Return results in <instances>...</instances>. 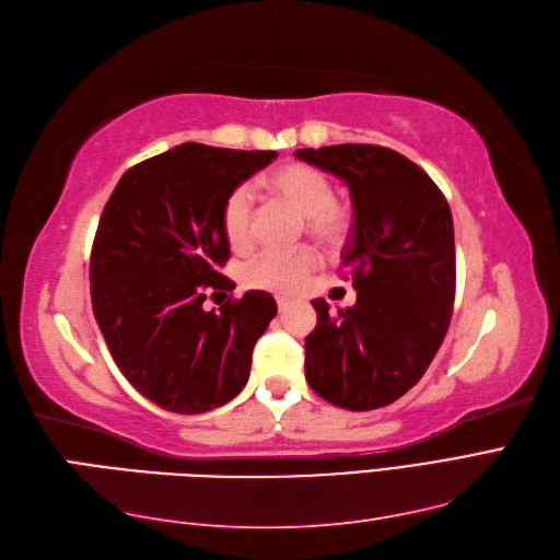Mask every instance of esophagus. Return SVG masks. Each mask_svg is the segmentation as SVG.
<instances>
[{"mask_svg": "<svg viewBox=\"0 0 560 560\" xmlns=\"http://www.w3.org/2000/svg\"><path fill=\"white\" fill-rule=\"evenodd\" d=\"M290 306H292V302H290V299H278V311L280 313H284V311H290Z\"/></svg>", "mask_w": 560, "mask_h": 560, "instance_id": "34e87169", "label": "esophagus"}]
</instances>
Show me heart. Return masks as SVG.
<instances>
[{"mask_svg":"<svg viewBox=\"0 0 560 560\" xmlns=\"http://www.w3.org/2000/svg\"><path fill=\"white\" fill-rule=\"evenodd\" d=\"M264 189L268 197L282 201L294 213L304 218L311 237L339 247L349 235L351 213L342 201L335 199V187L320 168L308 163H284L272 171ZM221 228L230 249L247 252L254 240V207L247 187H237L228 195L221 209ZM318 268V256L313 249L292 254H261L244 270V282L254 290L276 294H294L304 288L311 272Z\"/></svg>","mask_w":560,"mask_h":560,"instance_id":"obj_1","label":"heart"}]
</instances>
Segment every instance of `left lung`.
<instances>
[{"label":"left lung","instance_id":"1","mask_svg":"<svg viewBox=\"0 0 560 560\" xmlns=\"http://www.w3.org/2000/svg\"><path fill=\"white\" fill-rule=\"evenodd\" d=\"M345 180L353 223L342 268L357 304L330 311L306 337V383L347 411L383 408L425 375L452 323L456 247L442 189L411 159L380 144L296 149Z\"/></svg>","mask_w":560,"mask_h":560}]
</instances>
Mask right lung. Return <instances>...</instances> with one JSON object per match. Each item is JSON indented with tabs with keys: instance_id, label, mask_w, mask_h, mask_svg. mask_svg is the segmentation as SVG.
I'll return each instance as SVG.
<instances>
[{
	"instance_id": "1",
	"label": "right lung",
	"mask_w": 560,
	"mask_h": 560,
	"mask_svg": "<svg viewBox=\"0 0 560 560\" xmlns=\"http://www.w3.org/2000/svg\"><path fill=\"white\" fill-rule=\"evenodd\" d=\"M278 152L177 144L122 173L90 256L92 311L120 373L173 413H207L247 385L276 299L252 290L203 311L235 282L221 268L228 195Z\"/></svg>"
}]
</instances>
